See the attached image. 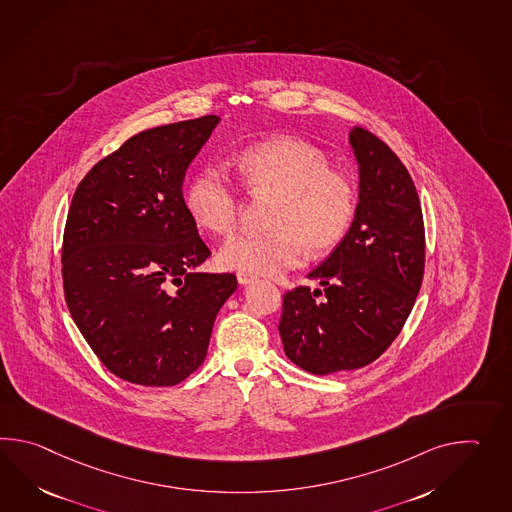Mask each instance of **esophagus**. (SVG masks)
<instances>
[{"label": "esophagus", "mask_w": 512, "mask_h": 512, "mask_svg": "<svg viewBox=\"0 0 512 512\" xmlns=\"http://www.w3.org/2000/svg\"><path fill=\"white\" fill-rule=\"evenodd\" d=\"M237 281H239V284H242V286H246V284L255 283L257 277L250 275V273L239 272L237 273Z\"/></svg>", "instance_id": "34e87169"}]
</instances>
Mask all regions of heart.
<instances>
[{
  "label": "heart",
  "instance_id": "b5f03b06",
  "mask_svg": "<svg viewBox=\"0 0 512 512\" xmlns=\"http://www.w3.org/2000/svg\"><path fill=\"white\" fill-rule=\"evenodd\" d=\"M319 148L294 137H273L235 158L253 194L277 196L268 233L231 235L218 250L229 270L277 275L296 266L303 248L321 255L340 244L353 222L356 187L347 172L329 167ZM185 207L196 226L226 235L239 220V196L228 172L209 163L185 189Z\"/></svg>",
  "mask_w": 512,
  "mask_h": 512
}]
</instances>
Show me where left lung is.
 Segmentation results:
<instances>
[{"label": "left lung", "instance_id": "left-lung-1", "mask_svg": "<svg viewBox=\"0 0 512 512\" xmlns=\"http://www.w3.org/2000/svg\"><path fill=\"white\" fill-rule=\"evenodd\" d=\"M349 145L358 163L351 228L308 273L321 288L286 292L279 321L284 353L312 375L375 362L404 327L424 273L421 202L409 172L360 126Z\"/></svg>", "mask_w": 512, "mask_h": 512}]
</instances>
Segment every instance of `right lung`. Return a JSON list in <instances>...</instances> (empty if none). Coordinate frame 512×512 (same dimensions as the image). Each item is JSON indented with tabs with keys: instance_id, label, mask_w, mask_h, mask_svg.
<instances>
[{
	"instance_id": "obj_1",
	"label": "right lung",
	"mask_w": 512,
	"mask_h": 512,
	"mask_svg": "<svg viewBox=\"0 0 512 512\" xmlns=\"http://www.w3.org/2000/svg\"><path fill=\"white\" fill-rule=\"evenodd\" d=\"M218 115L130 137L79 183L62 246L71 318L115 376L176 386L207 354L233 273H200L211 255L183 200V178Z\"/></svg>"
}]
</instances>
